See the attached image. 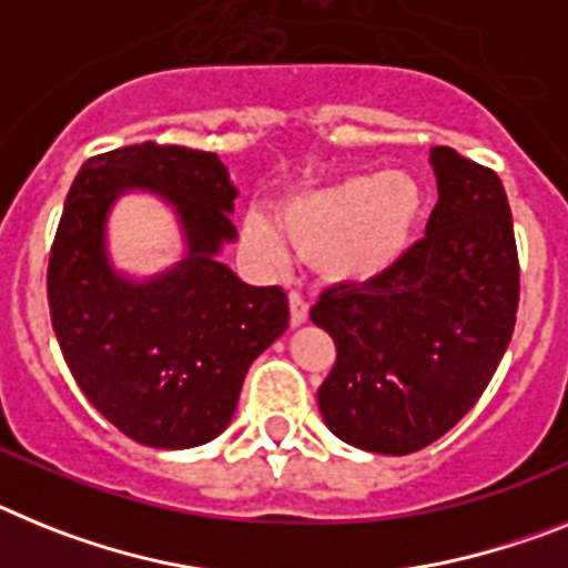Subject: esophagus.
Returning <instances> with one entry per match:
<instances>
[{"instance_id": "34e87169", "label": "esophagus", "mask_w": 568, "mask_h": 568, "mask_svg": "<svg viewBox=\"0 0 568 568\" xmlns=\"http://www.w3.org/2000/svg\"><path fill=\"white\" fill-rule=\"evenodd\" d=\"M288 308H291V325H303L308 320V300L300 291L288 294Z\"/></svg>"}]
</instances>
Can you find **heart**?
<instances>
[{"instance_id": "heart-1", "label": "heart", "mask_w": 568, "mask_h": 568, "mask_svg": "<svg viewBox=\"0 0 568 568\" xmlns=\"http://www.w3.org/2000/svg\"><path fill=\"white\" fill-rule=\"evenodd\" d=\"M423 196L406 174H357L283 205L280 223L297 251L317 256L332 277L372 280L392 268L412 243ZM263 214L245 220V243L265 263L283 265L288 243Z\"/></svg>"}]
</instances>
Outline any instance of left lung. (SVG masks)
<instances>
[{
  "label": "left lung",
  "mask_w": 568,
  "mask_h": 568,
  "mask_svg": "<svg viewBox=\"0 0 568 568\" xmlns=\"http://www.w3.org/2000/svg\"><path fill=\"white\" fill-rule=\"evenodd\" d=\"M437 205L426 236L379 277L345 280L312 305L337 359L317 392L325 426L374 455H412L486 392L520 300L511 211L500 176L432 148Z\"/></svg>",
  "instance_id": "left-lung-1"
}]
</instances>
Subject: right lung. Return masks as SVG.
<instances>
[{"instance_id":"add662e5","label":"right lung","mask_w":568,"mask_h":568,"mask_svg":"<svg viewBox=\"0 0 568 568\" xmlns=\"http://www.w3.org/2000/svg\"><path fill=\"white\" fill-rule=\"evenodd\" d=\"M128 187L165 195L190 240V256L148 284L104 256L106 209ZM234 200L220 156L160 142L91 156L68 191L48 260L53 332L82 394L142 446L214 440L248 366L288 325L280 285L254 288L216 260L236 236Z\"/></svg>"}]
</instances>
